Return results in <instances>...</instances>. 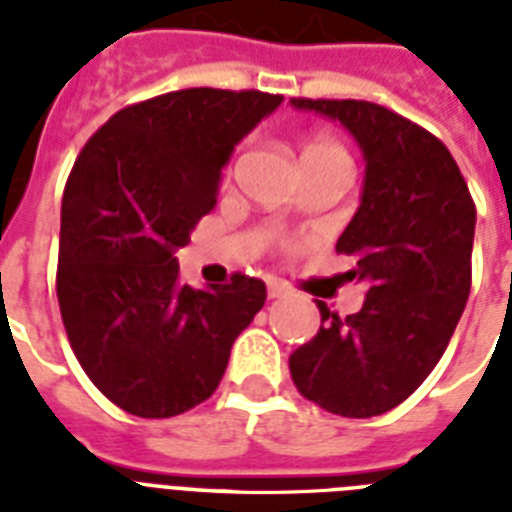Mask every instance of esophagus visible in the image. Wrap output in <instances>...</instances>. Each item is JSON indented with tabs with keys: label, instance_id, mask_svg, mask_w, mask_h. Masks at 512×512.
Listing matches in <instances>:
<instances>
[{
	"label": "esophagus",
	"instance_id": "esophagus-1",
	"mask_svg": "<svg viewBox=\"0 0 512 512\" xmlns=\"http://www.w3.org/2000/svg\"><path fill=\"white\" fill-rule=\"evenodd\" d=\"M292 289L284 284V281H276V278H270L268 281V297L270 299H281V297H289Z\"/></svg>",
	"mask_w": 512,
	"mask_h": 512
}]
</instances>
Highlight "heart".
Wrapping results in <instances>:
<instances>
[{"mask_svg": "<svg viewBox=\"0 0 512 512\" xmlns=\"http://www.w3.org/2000/svg\"><path fill=\"white\" fill-rule=\"evenodd\" d=\"M302 160H334L350 165V155H347L344 144L331 136H310L302 147Z\"/></svg>", "mask_w": 512, "mask_h": 512, "instance_id": "obj_1", "label": "heart"}]
</instances>
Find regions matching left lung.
I'll return each mask as SVG.
<instances>
[{
  "label": "left lung",
  "instance_id": "obj_1",
  "mask_svg": "<svg viewBox=\"0 0 512 512\" xmlns=\"http://www.w3.org/2000/svg\"><path fill=\"white\" fill-rule=\"evenodd\" d=\"M339 120L365 155L363 202L336 242L365 284L357 313L318 302L321 328L289 357L305 400L344 418L405 402L450 344L471 292L476 205L450 149L400 112L365 99L292 97Z\"/></svg>",
  "mask_w": 512,
  "mask_h": 512
}]
</instances>
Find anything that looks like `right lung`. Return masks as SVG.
Masks as SVG:
<instances>
[{
	"mask_svg": "<svg viewBox=\"0 0 512 512\" xmlns=\"http://www.w3.org/2000/svg\"><path fill=\"white\" fill-rule=\"evenodd\" d=\"M281 105L257 89H181L134 102L78 152L62 194L57 302L91 384L139 418L205 402L236 336L265 305L260 278L194 289L176 249L218 202L234 144Z\"/></svg>",
	"mask_w": 512,
	"mask_h": 512,
	"instance_id": "right-lung-1",
	"label": "right lung"
}]
</instances>
